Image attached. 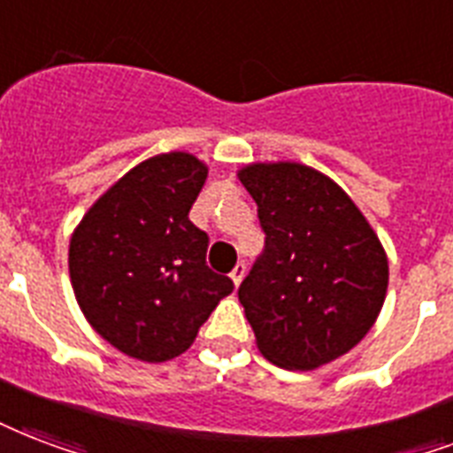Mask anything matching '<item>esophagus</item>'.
Segmentation results:
<instances>
[{
	"mask_svg": "<svg viewBox=\"0 0 453 453\" xmlns=\"http://www.w3.org/2000/svg\"><path fill=\"white\" fill-rule=\"evenodd\" d=\"M244 273H247V264H244V261H240V264L233 268V273H230V278H233L234 285H240L242 278H244Z\"/></svg>",
	"mask_w": 453,
	"mask_h": 453,
	"instance_id": "obj_1",
	"label": "esophagus"
}]
</instances>
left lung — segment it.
<instances>
[{"instance_id": "obj_1", "label": "left lung", "mask_w": 453, "mask_h": 453, "mask_svg": "<svg viewBox=\"0 0 453 453\" xmlns=\"http://www.w3.org/2000/svg\"><path fill=\"white\" fill-rule=\"evenodd\" d=\"M258 206L264 251L240 303L271 364L313 371L364 340L388 295V257L364 213L323 173L302 164L240 171Z\"/></svg>"}]
</instances>
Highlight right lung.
<instances>
[{
  "mask_svg": "<svg viewBox=\"0 0 453 453\" xmlns=\"http://www.w3.org/2000/svg\"><path fill=\"white\" fill-rule=\"evenodd\" d=\"M206 165L185 151L147 158L85 213L68 271L85 319L127 357H180L234 289L206 265L209 234L189 220Z\"/></svg>",
  "mask_w": 453,
  "mask_h": 453,
  "instance_id": "add662e5",
  "label": "right lung"
}]
</instances>
